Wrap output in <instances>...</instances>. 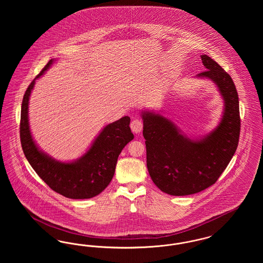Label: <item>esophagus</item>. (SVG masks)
Masks as SVG:
<instances>
[{"instance_id":"1","label":"esophagus","mask_w":263,"mask_h":263,"mask_svg":"<svg viewBox=\"0 0 263 263\" xmlns=\"http://www.w3.org/2000/svg\"><path fill=\"white\" fill-rule=\"evenodd\" d=\"M130 127H131V130H132L133 133L139 134V133L143 130V122H142L140 119H134V120L131 122Z\"/></svg>"}]
</instances>
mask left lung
I'll return each mask as SVG.
<instances>
[{"label": "left lung", "instance_id": "obj_1", "mask_svg": "<svg viewBox=\"0 0 263 263\" xmlns=\"http://www.w3.org/2000/svg\"><path fill=\"white\" fill-rule=\"evenodd\" d=\"M206 71L195 76L213 82L223 100L221 119L212 131L188 137L162 113L142 110L147 167L153 182L174 196L198 193L211 186L225 171L238 148L240 119L236 86L225 70L201 55Z\"/></svg>", "mask_w": 263, "mask_h": 263}]
</instances>
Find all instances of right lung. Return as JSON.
<instances>
[{
    "mask_svg": "<svg viewBox=\"0 0 263 263\" xmlns=\"http://www.w3.org/2000/svg\"><path fill=\"white\" fill-rule=\"evenodd\" d=\"M56 59H51L25 91L21 113V142L25 158L39 177L57 193L71 199H88L99 195L112 179L118 156L134 139L124 116L104 126L88 150L72 162H61L41 150L31 135L28 104L35 82Z\"/></svg>",
    "mask_w": 263,
    "mask_h": 263,
    "instance_id": "obj_1",
    "label": "right lung"
}]
</instances>
